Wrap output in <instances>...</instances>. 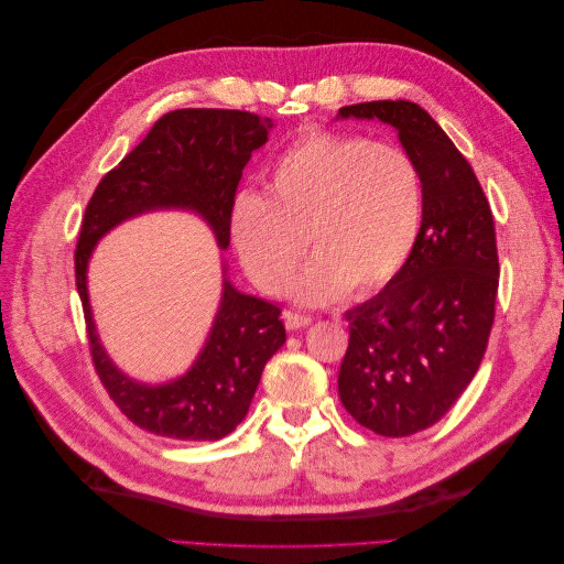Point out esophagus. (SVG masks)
Here are the masks:
<instances>
[{
    "instance_id": "34e87169",
    "label": "esophagus",
    "mask_w": 564,
    "mask_h": 564,
    "mask_svg": "<svg viewBox=\"0 0 564 564\" xmlns=\"http://www.w3.org/2000/svg\"><path fill=\"white\" fill-rule=\"evenodd\" d=\"M282 317H284V327H286L289 332H296V329L308 327V324L313 322L311 315H301V313H296V311H284Z\"/></svg>"
}]
</instances>
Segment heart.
Masks as SVG:
<instances>
[{"mask_svg":"<svg viewBox=\"0 0 564 564\" xmlns=\"http://www.w3.org/2000/svg\"><path fill=\"white\" fill-rule=\"evenodd\" d=\"M421 212V176L404 150L315 129L282 152L265 193L232 199L228 228L247 275L268 294L284 292L308 245L315 259L294 299L322 305L377 294L395 278Z\"/></svg>","mask_w":564,"mask_h":564,"instance_id":"heart-1","label":"heart"}]
</instances>
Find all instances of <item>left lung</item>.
Wrapping results in <instances>:
<instances>
[{
	"label": "left lung",
	"mask_w": 564,
	"mask_h": 564,
	"mask_svg": "<svg viewBox=\"0 0 564 564\" xmlns=\"http://www.w3.org/2000/svg\"><path fill=\"white\" fill-rule=\"evenodd\" d=\"M338 117L381 119L419 169L416 245L383 292L346 313L338 371L348 414L383 437H406L445 416L480 367L499 292L497 232L473 166L412 100L346 106Z\"/></svg>",
	"instance_id": "left-lung-1"
}]
</instances>
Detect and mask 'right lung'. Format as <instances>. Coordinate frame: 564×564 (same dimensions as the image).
<instances>
[{
	"instance_id": "add662e5",
	"label": "right lung",
	"mask_w": 564,
	"mask_h": 564,
	"mask_svg": "<svg viewBox=\"0 0 564 564\" xmlns=\"http://www.w3.org/2000/svg\"><path fill=\"white\" fill-rule=\"evenodd\" d=\"M270 117L245 110L183 108L160 117L145 139L100 178L75 249V280L91 360L110 400L139 429L172 440H220L249 412L265 362L286 340L275 303L237 292L224 280L212 334L181 379L145 386L119 371L100 346L87 292L96 242L122 220L152 209H191L230 245L228 216L251 152L268 141Z\"/></svg>"
}]
</instances>
